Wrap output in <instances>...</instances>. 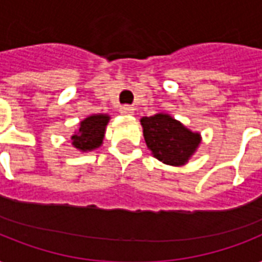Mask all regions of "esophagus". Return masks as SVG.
<instances>
[{"label":"esophagus","instance_id":"obj_1","mask_svg":"<svg viewBox=\"0 0 262 262\" xmlns=\"http://www.w3.org/2000/svg\"><path fill=\"white\" fill-rule=\"evenodd\" d=\"M119 113L121 114H125V115H132L133 113H135V108L132 106H127V104H125V106H122L121 108H119Z\"/></svg>","mask_w":262,"mask_h":262}]
</instances>
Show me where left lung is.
<instances>
[{
	"mask_svg": "<svg viewBox=\"0 0 262 262\" xmlns=\"http://www.w3.org/2000/svg\"><path fill=\"white\" fill-rule=\"evenodd\" d=\"M147 147L156 159L170 166L187 162L200 144V135L193 133L167 114L141 118Z\"/></svg>",
	"mask_w": 262,
	"mask_h": 262,
	"instance_id": "1",
	"label": "left lung"
}]
</instances>
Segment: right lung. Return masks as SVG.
I'll return each mask as SVG.
<instances>
[{"label":"right lung","mask_w":262,"mask_h":262,"mask_svg":"<svg viewBox=\"0 0 262 262\" xmlns=\"http://www.w3.org/2000/svg\"><path fill=\"white\" fill-rule=\"evenodd\" d=\"M108 115H91L80 123L79 132L72 136L73 145L80 151H91L98 148L104 137V129L108 122Z\"/></svg>","instance_id":"obj_1"}]
</instances>
